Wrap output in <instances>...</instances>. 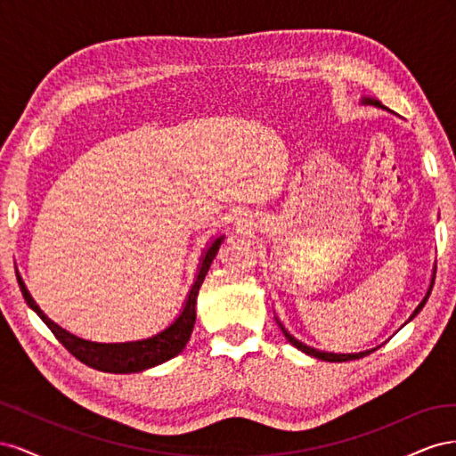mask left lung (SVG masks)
<instances>
[{
	"instance_id": "left-lung-1",
	"label": "left lung",
	"mask_w": 456,
	"mask_h": 456,
	"mask_svg": "<svg viewBox=\"0 0 456 456\" xmlns=\"http://www.w3.org/2000/svg\"><path fill=\"white\" fill-rule=\"evenodd\" d=\"M363 102H367V104H375V106H380V108H384L380 102H377V101H372V99H365ZM434 280H436V272H434V278H432V283H430V289H428V293H426V297L422 298V302L420 305L417 306V310L411 314V317L409 320H412V317H415L422 308H424V305H426V300H428V297H430V293H432V287H434ZM283 329V327H281ZM283 333H285V337H287V340L293 344L295 348H298V350H302L305 354H308V355H312V357H317V360H323V362H333V363H337V362H350V360H360V357H365V355H369L370 352H375V348L372 350H365V352H360V354H329V352H320V350H314V348H310V346H306V344H302V342H298L297 338H293L291 335L287 333V330L283 329Z\"/></svg>"
}]
</instances>
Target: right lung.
<instances>
[{"label":"right lung","mask_w":456,"mask_h":456,"mask_svg":"<svg viewBox=\"0 0 456 456\" xmlns=\"http://www.w3.org/2000/svg\"><path fill=\"white\" fill-rule=\"evenodd\" d=\"M220 243H223V238L215 240L209 249L205 251L196 283L191 287L181 315H178L167 329L146 340L121 342V344H99V342L81 340L70 333H66L64 329L54 325L51 320H47V315L39 310L30 293L26 291L20 275H19V285H20L24 300L28 302V306L45 322V325L51 329V333L57 337V340L76 357V360L104 372H139V370L169 362L171 357L178 355L184 350L186 342L190 340L191 329H194V323H196V297L200 291V285L203 283L207 272H209V266L213 258L216 256Z\"/></svg>","instance_id":"1"}]
</instances>
